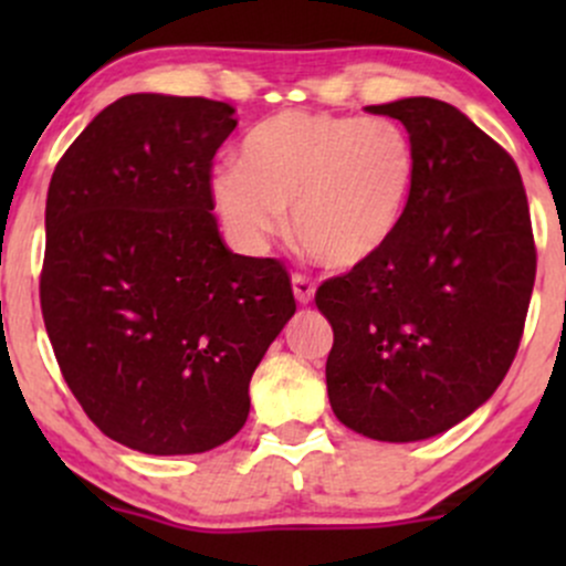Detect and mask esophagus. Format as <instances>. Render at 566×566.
<instances>
[{
	"label": "esophagus",
	"instance_id": "1",
	"mask_svg": "<svg viewBox=\"0 0 566 566\" xmlns=\"http://www.w3.org/2000/svg\"><path fill=\"white\" fill-rule=\"evenodd\" d=\"M292 292H295L297 303H311L314 301V292H316V284L311 282L308 276L303 274H292Z\"/></svg>",
	"mask_w": 566,
	"mask_h": 566
}]
</instances>
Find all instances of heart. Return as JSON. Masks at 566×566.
Returning <instances> with one entry per match:
<instances>
[{
	"mask_svg": "<svg viewBox=\"0 0 566 566\" xmlns=\"http://www.w3.org/2000/svg\"><path fill=\"white\" fill-rule=\"evenodd\" d=\"M418 154L386 116L282 112L244 135L239 161L210 175V199L239 244L261 250L284 229L327 269H359L399 231Z\"/></svg>",
	"mask_w": 566,
	"mask_h": 566,
	"instance_id": "obj_1",
	"label": "heart"
}]
</instances>
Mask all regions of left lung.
I'll use <instances>...</instances> for the list:
<instances>
[{
	"label": "left lung",
	"instance_id": "obj_1",
	"mask_svg": "<svg viewBox=\"0 0 566 566\" xmlns=\"http://www.w3.org/2000/svg\"><path fill=\"white\" fill-rule=\"evenodd\" d=\"M367 112L407 127L418 178L391 244L316 290L335 335L327 394L350 431L418 441L469 418L503 382L537 250L516 161L469 116L433 97Z\"/></svg>",
	"mask_w": 566,
	"mask_h": 566
}]
</instances>
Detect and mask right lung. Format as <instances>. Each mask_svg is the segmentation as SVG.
<instances>
[{"label": "right lung", "mask_w": 566, "mask_h": 566, "mask_svg": "<svg viewBox=\"0 0 566 566\" xmlns=\"http://www.w3.org/2000/svg\"><path fill=\"white\" fill-rule=\"evenodd\" d=\"M233 127L229 103L125 95L50 180L44 327L87 418L129 450L237 437L252 373L295 314L287 269L231 252L212 216V159Z\"/></svg>", "instance_id": "right-lung-1"}]
</instances>
